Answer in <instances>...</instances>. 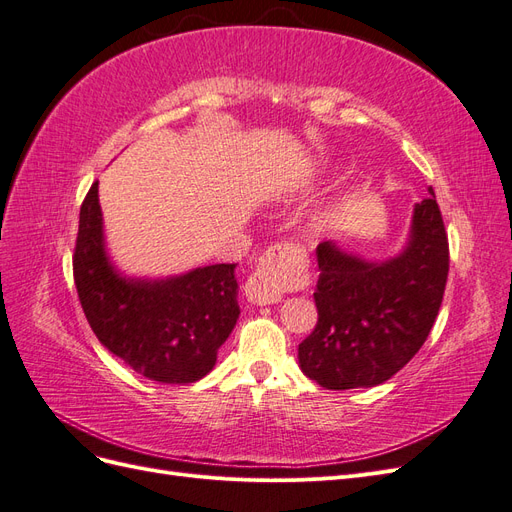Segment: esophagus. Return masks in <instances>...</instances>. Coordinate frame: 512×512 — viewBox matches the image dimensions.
Here are the masks:
<instances>
[{
	"label": "esophagus",
	"mask_w": 512,
	"mask_h": 512,
	"mask_svg": "<svg viewBox=\"0 0 512 512\" xmlns=\"http://www.w3.org/2000/svg\"><path fill=\"white\" fill-rule=\"evenodd\" d=\"M284 245H273L260 256L254 273L247 277L243 286L245 297L254 305H271L282 301V288L286 286V275L282 271Z\"/></svg>",
	"instance_id": "34e87169"
}]
</instances>
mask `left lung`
<instances>
[{"mask_svg": "<svg viewBox=\"0 0 512 512\" xmlns=\"http://www.w3.org/2000/svg\"><path fill=\"white\" fill-rule=\"evenodd\" d=\"M318 322L299 344V365L324 389L376 386L421 350L440 312L448 237L436 194L414 207L406 250L365 262L331 241L316 247Z\"/></svg>", "mask_w": 512, "mask_h": 512, "instance_id": "left-lung-1", "label": "left lung"}]
</instances>
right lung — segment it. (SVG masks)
<instances>
[{
    "label": "right lung",
    "mask_w": 512,
    "mask_h": 512,
    "mask_svg": "<svg viewBox=\"0 0 512 512\" xmlns=\"http://www.w3.org/2000/svg\"><path fill=\"white\" fill-rule=\"evenodd\" d=\"M72 271L100 344L156 382L190 384L207 376L239 318L230 262L158 282L121 277L104 252L98 181L81 205Z\"/></svg>",
    "instance_id": "add662e5"
}]
</instances>
